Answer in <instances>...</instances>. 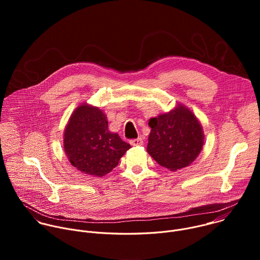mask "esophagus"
Instances as JSON below:
<instances>
[{"instance_id": "obj_1", "label": "esophagus", "mask_w": 260, "mask_h": 260, "mask_svg": "<svg viewBox=\"0 0 260 260\" xmlns=\"http://www.w3.org/2000/svg\"><path fill=\"white\" fill-rule=\"evenodd\" d=\"M129 144L132 146H141L143 144V140L141 138H138V139H134V140H131L129 141Z\"/></svg>"}]
</instances>
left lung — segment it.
I'll return each mask as SVG.
<instances>
[{"label": "left lung", "mask_w": 260, "mask_h": 260, "mask_svg": "<svg viewBox=\"0 0 260 260\" xmlns=\"http://www.w3.org/2000/svg\"><path fill=\"white\" fill-rule=\"evenodd\" d=\"M148 124L151 132L147 152L161 167L176 172L192 164L201 153L203 126L186 106L178 103L169 113L150 118Z\"/></svg>", "instance_id": "obj_1"}]
</instances>
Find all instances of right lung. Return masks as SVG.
Listing matches in <instances>:
<instances>
[{
  "label": "right lung",
  "mask_w": 260,
  "mask_h": 260,
  "mask_svg": "<svg viewBox=\"0 0 260 260\" xmlns=\"http://www.w3.org/2000/svg\"><path fill=\"white\" fill-rule=\"evenodd\" d=\"M129 148L118 134L109 131L103 110L87 103L74 110L63 132V150L69 161L89 176L110 173Z\"/></svg>",
  "instance_id": "right-lung-1"
}]
</instances>
